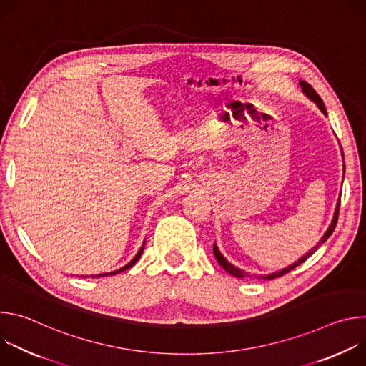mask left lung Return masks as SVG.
I'll return each instance as SVG.
<instances>
[{"mask_svg": "<svg viewBox=\"0 0 366 366\" xmlns=\"http://www.w3.org/2000/svg\"><path fill=\"white\" fill-rule=\"evenodd\" d=\"M300 86H301V91H302V94L308 98V99H311L312 102L316 104V106L320 109V112L325 114V116H327V112H326V107H325V104H323V99L319 97V94L311 88V85L310 84H307L305 81H300ZM343 168H345V165H343ZM339 205H340V198L337 199V204H336V210H335V214H333V219H332V223H330V226H329V229L325 232V234L322 236V239L319 240V243L315 246V247H311V250H308L304 256H301L297 262H294V264H291V265H288L287 268H284V269H280V271H277V272H272V274H268V275H254V278H260V280H274V278H278V277H282V275H285V274H288L290 271H292L294 268H297L298 265H301L304 260L307 259V257H310L312 253H315L330 236H332V233H333V230H335V227H336V223H337V217H339ZM213 252H214V256H216V259H217V262L220 264V267L226 271V272H229L230 275H233V277H236V278H244V277H247L249 274L247 272H244V271H242V269H239V268H236L234 265H232L229 260L222 254V252L219 250V247H217V244L214 243V246H213Z\"/></svg>", "mask_w": 366, "mask_h": 366, "instance_id": "1", "label": "left lung"}]
</instances>
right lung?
I'll return each mask as SVG.
<instances>
[{
  "instance_id": "add662e5",
  "label": "right lung",
  "mask_w": 366,
  "mask_h": 366,
  "mask_svg": "<svg viewBox=\"0 0 366 366\" xmlns=\"http://www.w3.org/2000/svg\"><path fill=\"white\" fill-rule=\"evenodd\" d=\"M144 243L146 242H143V244H142V247H140V250L136 253V256L130 260V262L127 264V265H124V267H122L120 269H117V271H113V272H107V274H98V275H91L92 278H98V277H107V275H116V274H120V272H123V271H126V269H129V268H132L136 262H137V260H139V257L142 256V253H143V249H144ZM86 278V277H85Z\"/></svg>"
}]
</instances>
